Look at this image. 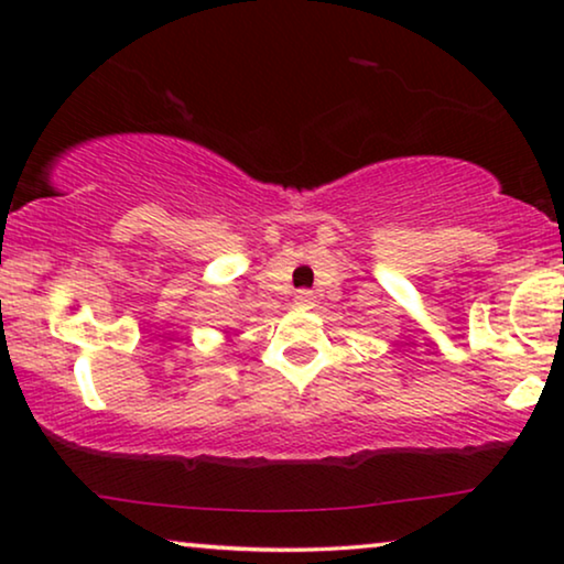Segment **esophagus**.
Listing matches in <instances>:
<instances>
[{
	"label": "esophagus",
	"mask_w": 564,
	"mask_h": 564,
	"mask_svg": "<svg viewBox=\"0 0 564 564\" xmlns=\"http://www.w3.org/2000/svg\"><path fill=\"white\" fill-rule=\"evenodd\" d=\"M313 292H307V290H300L297 295H295V305H303V307H307V305H313Z\"/></svg>",
	"instance_id": "34e87169"
}]
</instances>
